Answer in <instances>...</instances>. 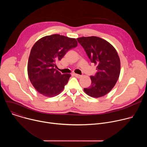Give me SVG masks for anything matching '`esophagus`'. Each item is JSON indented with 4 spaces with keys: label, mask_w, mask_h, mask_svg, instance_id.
I'll use <instances>...</instances> for the list:
<instances>
[{
    "label": "esophagus",
    "mask_w": 147,
    "mask_h": 147,
    "mask_svg": "<svg viewBox=\"0 0 147 147\" xmlns=\"http://www.w3.org/2000/svg\"><path fill=\"white\" fill-rule=\"evenodd\" d=\"M74 76L75 77H76L77 78H80L81 77V75H79V74H76V73H74Z\"/></svg>",
    "instance_id": "34e87169"
}]
</instances>
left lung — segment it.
<instances>
[{
    "label": "left lung",
    "mask_w": 147,
    "mask_h": 147,
    "mask_svg": "<svg viewBox=\"0 0 147 147\" xmlns=\"http://www.w3.org/2000/svg\"><path fill=\"white\" fill-rule=\"evenodd\" d=\"M77 39L91 61L96 65L97 72L90 76L91 85L84 91L93 98L105 95L115 86L120 75V61L116 50L108 41L97 36Z\"/></svg>",
    "instance_id": "obj_1"
}]
</instances>
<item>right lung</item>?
<instances>
[{"label": "right lung", "instance_id": "obj_1", "mask_svg": "<svg viewBox=\"0 0 147 147\" xmlns=\"http://www.w3.org/2000/svg\"><path fill=\"white\" fill-rule=\"evenodd\" d=\"M77 46V41L63 35L53 34L39 39L32 47L28 61V75L36 90L45 96L59 94L71 77L61 74L55 68L67 52Z\"/></svg>", "mask_w": 147, "mask_h": 147}]
</instances>
